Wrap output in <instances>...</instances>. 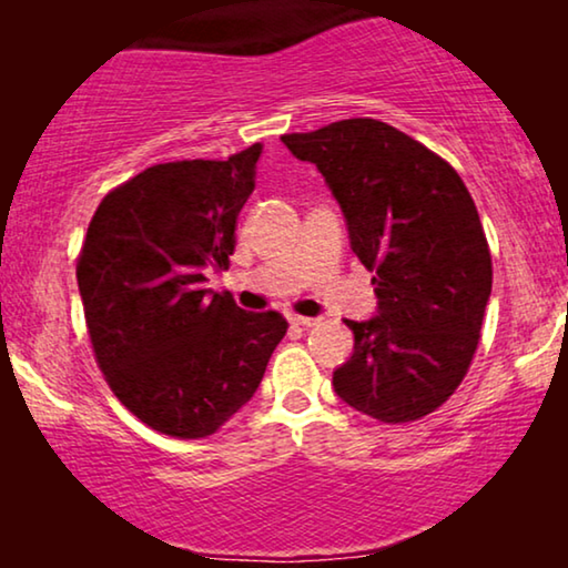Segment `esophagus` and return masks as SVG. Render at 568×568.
Wrapping results in <instances>:
<instances>
[{
  "label": "esophagus",
  "mask_w": 568,
  "mask_h": 568,
  "mask_svg": "<svg viewBox=\"0 0 568 568\" xmlns=\"http://www.w3.org/2000/svg\"><path fill=\"white\" fill-rule=\"evenodd\" d=\"M290 321H292L294 325H300V328H310V325L321 323V321H317V317H307V315H292Z\"/></svg>",
  "instance_id": "obj_1"
}]
</instances>
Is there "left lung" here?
I'll return each instance as SVG.
<instances>
[{
    "instance_id": "obj_1",
    "label": "left lung",
    "mask_w": 568,
    "mask_h": 568,
    "mask_svg": "<svg viewBox=\"0 0 568 568\" xmlns=\"http://www.w3.org/2000/svg\"><path fill=\"white\" fill-rule=\"evenodd\" d=\"M344 209L352 251L372 271L379 315L346 321L352 359L333 372L348 406L383 424L437 410L468 375L491 294V251L457 170L375 119L284 134Z\"/></svg>"
}]
</instances>
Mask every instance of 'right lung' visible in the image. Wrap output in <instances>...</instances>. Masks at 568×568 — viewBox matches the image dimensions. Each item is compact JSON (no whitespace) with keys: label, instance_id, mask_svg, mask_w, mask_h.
Masks as SVG:
<instances>
[{"label":"right lung","instance_id":"obj_1","mask_svg":"<svg viewBox=\"0 0 568 568\" xmlns=\"http://www.w3.org/2000/svg\"><path fill=\"white\" fill-rule=\"evenodd\" d=\"M263 144L162 162L105 193L77 255L84 323L115 398L150 429L201 439L258 390L286 321L206 290L230 266Z\"/></svg>","mask_w":568,"mask_h":568}]
</instances>
